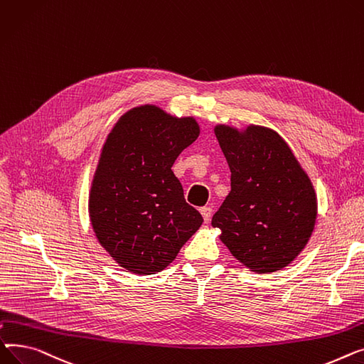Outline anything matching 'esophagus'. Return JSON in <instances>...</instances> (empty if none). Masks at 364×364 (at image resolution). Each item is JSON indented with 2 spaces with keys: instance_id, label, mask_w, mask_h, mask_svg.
I'll return each mask as SVG.
<instances>
[{
  "instance_id": "34e87169",
  "label": "esophagus",
  "mask_w": 364,
  "mask_h": 364,
  "mask_svg": "<svg viewBox=\"0 0 364 364\" xmlns=\"http://www.w3.org/2000/svg\"><path fill=\"white\" fill-rule=\"evenodd\" d=\"M200 213H201L204 222H208L210 218H211V207H201Z\"/></svg>"
}]
</instances>
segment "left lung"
Listing matches in <instances>:
<instances>
[{"label":"left lung","instance_id":"left-lung-1","mask_svg":"<svg viewBox=\"0 0 364 364\" xmlns=\"http://www.w3.org/2000/svg\"><path fill=\"white\" fill-rule=\"evenodd\" d=\"M230 168V192L211 219L232 255L255 273L287 267L307 245L317 218L313 183L273 129L215 127Z\"/></svg>","mask_w":364,"mask_h":364}]
</instances>
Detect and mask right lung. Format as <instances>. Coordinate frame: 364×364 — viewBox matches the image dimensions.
I'll return each mask as SVG.
<instances>
[{
  "mask_svg": "<svg viewBox=\"0 0 364 364\" xmlns=\"http://www.w3.org/2000/svg\"><path fill=\"white\" fill-rule=\"evenodd\" d=\"M200 135L194 117L145 104L126 112L107 136L90 192L101 247L123 269L153 274L172 263L203 223L183 198L172 166Z\"/></svg>",
  "mask_w": 364,
  "mask_h": 364,
  "instance_id": "right-lung-1",
  "label": "right lung"
}]
</instances>
